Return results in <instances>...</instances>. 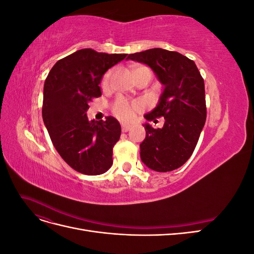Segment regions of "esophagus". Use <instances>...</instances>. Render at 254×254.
<instances>
[{"label": "esophagus", "mask_w": 254, "mask_h": 254, "mask_svg": "<svg viewBox=\"0 0 254 254\" xmlns=\"http://www.w3.org/2000/svg\"><path fill=\"white\" fill-rule=\"evenodd\" d=\"M130 128H131V126L128 125V124H122V130H123V132H127L128 130H130Z\"/></svg>", "instance_id": "34e87169"}]
</instances>
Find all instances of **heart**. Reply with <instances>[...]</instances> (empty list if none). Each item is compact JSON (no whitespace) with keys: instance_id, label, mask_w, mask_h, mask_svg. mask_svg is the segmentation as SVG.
<instances>
[{"instance_id":"heart-1","label":"heart","mask_w":254,"mask_h":254,"mask_svg":"<svg viewBox=\"0 0 254 254\" xmlns=\"http://www.w3.org/2000/svg\"><path fill=\"white\" fill-rule=\"evenodd\" d=\"M112 71H108L103 77V86L107 87L110 82ZM143 108V104L141 102H128L124 97H119L113 104V112L117 117L123 121H129L134 118L137 111Z\"/></svg>"}]
</instances>
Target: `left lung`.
Segmentation results:
<instances>
[{
  "label": "left lung",
  "instance_id": "8db88e82",
  "mask_svg": "<svg viewBox=\"0 0 254 254\" xmlns=\"http://www.w3.org/2000/svg\"><path fill=\"white\" fill-rule=\"evenodd\" d=\"M127 59L148 65L163 84L155 109L147 121L164 118L162 128L144 124L145 140L140 144L141 160L156 172L182 166L193 153L206 119L204 81L193 60L178 52L150 49L128 55Z\"/></svg>",
  "mask_w": 254,
  "mask_h": 254
}]
</instances>
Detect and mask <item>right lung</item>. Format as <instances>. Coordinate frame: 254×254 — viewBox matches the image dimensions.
Returning a JSON list of instances; mask_svg holds the SVG:
<instances>
[{"label":"right lung","mask_w":254,"mask_h":254,"mask_svg":"<svg viewBox=\"0 0 254 254\" xmlns=\"http://www.w3.org/2000/svg\"><path fill=\"white\" fill-rule=\"evenodd\" d=\"M127 54L98 53L83 49L58 60L43 88L42 118L54 147L73 170L89 176L106 173L112 165V150L121 136L113 117L89 121L93 97L102 95L101 83L110 67Z\"/></svg>","instance_id":"obj_1"}]
</instances>
